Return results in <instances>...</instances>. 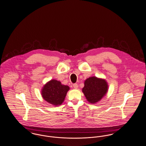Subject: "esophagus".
Returning <instances> with one entry per match:
<instances>
[{
	"label": "esophagus",
	"instance_id": "obj_1",
	"mask_svg": "<svg viewBox=\"0 0 146 146\" xmlns=\"http://www.w3.org/2000/svg\"><path fill=\"white\" fill-rule=\"evenodd\" d=\"M73 87H74V88L76 89H78V85L76 83L74 84L73 85Z\"/></svg>",
	"mask_w": 146,
	"mask_h": 146
}]
</instances>
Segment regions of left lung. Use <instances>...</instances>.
I'll use <instances>...</instances> for the list:
<instances>
[{"label":"left lung","instance_id":"8db88e82","mask_svg":"<svg viewBox=\"0 0 146 146\" xmlns=\"http://www.w3.org/2000/svg\"><path fill=\"white\" fill-rule=\"evenodd\" d=\"M108 89V85L106 80L91 76L85 80L82 91L87 101L94 104L104 97Z\"/></svg>","mask_w":146,"mask_h":146}]
</instances>
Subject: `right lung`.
<instances>
[{"instance_id":"right-lung-1","label":"right lung","mask_w":146,"mask_h":146,"mask_svg":"<svg viewBox=\"0 0 146 146\" xmlns=\"http://www.w3.org/2000/svg\"><path fill=\"white\" fill-rule=\"evenodd\" d=\"M70 87L62 85L60 81L51 80L42 89V96L48 103L55 106L61 105L64 100Z\"/></svg>"}]
</instances>
